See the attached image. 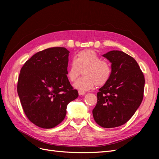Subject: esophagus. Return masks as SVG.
<instances>
[{"instance_id": "obj_1", "label": "esophagus", "mask_w": 159, "mask_h": 159, "mask_svg": "<svg viewBox=\"0 0 159 159\" xmlns=\"http://www.w3.org/2000/svg\"><path fill=\"white\" fill-rule=\"evenodd\" d=\"M78 93H79L80 95H83L85 94V92H84V91H78Z\"/></svg>"}]
</instances>
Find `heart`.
I'll return each mask as SVG.
<instances>
[{
    "label": "heart",
    "instance_id": "heart-1",
    "mask_svg": "<svg viewBox=\"0 0 159 159\" xmlns=\"http://www.w3.org/2000/svg\"><path fill=\"white\" fill-rule=\"evenodd\" d=\"M83 69L84 76L74 84V88L80 91H88L96 84L103 85L111 75L110 64L102 60L97 53L91 50H82L74 56L67 73L69 80L75 81Z\"/></svg>",
    "mask_w": 159,
    "mask_h": 159
}]
</instances>
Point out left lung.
<instances>
[{"instance_id": "1", "label": "left lung", "mask_w": 159, "mask_h": 159, "mask_svg": "<svg viewBox=\"0 0 159 159\" xmlns=\"http://www.w3.org/2000/svg\"><path fill=\"white\" fill-rule=\"evenodd\" d=\"M102 56L111 63V75L99 89L92 113L99 125L113 128L127 123L140 106L145 78L136 60L125 52L112 50Z\"/></svg>"}]
</instances>
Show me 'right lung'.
<instances>
[{
	"label": "right lung",
	"instance_id": "obj_1",
	"mask_svg": "<svg viewBox=\"0 0 159 159\" xmlns=\"http://www.w3.org/2000/svg\"><path fill=\"white\" fill-rule=\"evenodd\" d=\"M69 54L65 48H50L33 55L20 70L18 95L26 117L38 127L57 126L68 104L78 97L67 77Z\"/></svg>",
	"mask_w": 159,
	"mask_h": 159
}]
</instances>
